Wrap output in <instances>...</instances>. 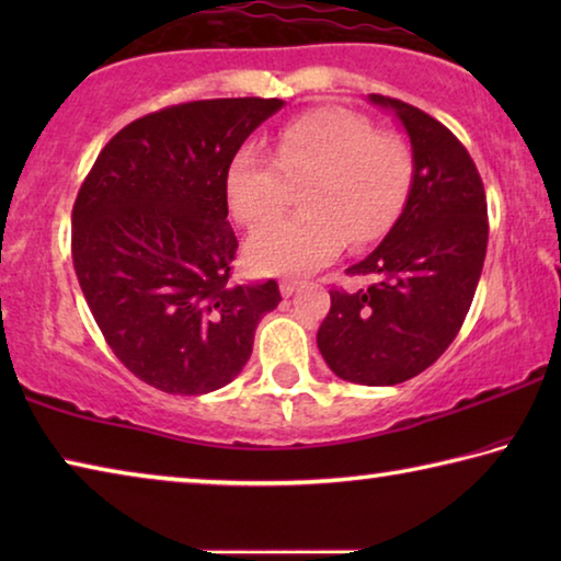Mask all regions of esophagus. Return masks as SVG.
<instances>
[{
    "instance_id": "obj_1",
    "label": "esophagus",
    "mask_w": 561,
    "mask_h": 561,
    "mask_svg": "<svg viewBox=\"0 0 561 561\" xmlns=\"http://www.w3.org/2000/svg\"><path fill=\"white\" fill-rule=\"evenodd\" d=\"M301 287V282H297V279H282L279 282V291H282V297L284 299H289L294 291H297Z\"/></svg>"
}]
</instances>
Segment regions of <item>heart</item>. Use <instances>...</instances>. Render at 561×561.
Listing matches in <instances>:
<instances>
[{
	"mask_svg": "<svg viewBox=\"0 0 561 561\" xmlns=\"http://www.w3.org/2000/svg\"><path fill=\"white\" fill-rule=\"evenodd\" d=\"M413 183V150L396 133H376L366 118L339 108L309 111L272 140V153L247 144L225 173V201L244 227L272 220L289 185H307L301 215L260 227L244 244L250 267L304 274L344 244L381 240L401 215Z\"/></svg>",
	"mask_w": 561,
	"mask_h": 561,
	"instance_id": "1",
	"label": "heart"
}]
</instances>
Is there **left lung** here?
I'll list each match as a JSON object with an SVG mask.
<instances>
[{
  "label": "left lung",
  "instance_id": "left-lung-1",
  "mask_svg": "<svg viewBox=\"0 0 561 561\" xmlns=\"http://www.w3.org/2000/svg\"><path fill=\"white\" fill-rule=\"evenodd\" d=\"M368 101L401 121L413 183L383 242L348 267L376 282L331 291L317 346L344 381L396 386L435 364L458 336L485 262L488 203L470 153L440 121L378 93Z\"/></svg>",
  "mask_w": 561,
  "mask_h": 561
}]
</instances>
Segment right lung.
<instances>
[{
    "label": "right lung",
    "instance_id": "1",
    "mask_svg": "<svg viewBox=\"0 0 561 561\" xmlns=\"http://www.w3.org/2000/svg\"><path fill=\"white\" fill-rule=\"evenodd\" d=\"M279 99H213L128 123L83 180L71 254L83 297L121 364L175 396L240 376L277 282L230 284L237 237L225 173Z\"/></svg>",
    "mask_w": 561,
    "mask_h": 561
}]
</instances>
